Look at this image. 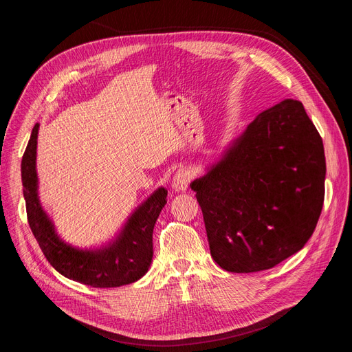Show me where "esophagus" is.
I'll return each instance as SVG.
<instances>
[{
    "label": "esophagus",
    "instance_id": "34e87169",
    "mask_svg": "<svg viewBox=\"0 0 352 352\" xmlns=\"http://www.w3.org/2000/svg\"><path fill=\"white\" fill-rule=\"evenodd\" d=\"M190 179H192V176H190L188 168H185V167L179 168L172 180V188L175 190H177V192H184V190L188 189V186L190 184Z\"/></svg>",
    "mask_w": 352,
    "mask_h": 352
}]
</instances>
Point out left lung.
Listing matches in <instances>:
<instances>
[{"mask_svg": "<svg viewBox=\"0 0 352 352\" xmlns=\"http://www.w3.org/2000/svg\"><path fill=\"white\" fill-rule=\"evenodd\" d=\"M323 141L304 105L263 111L190 188L204 216L211 257L233 273L267 270L310 239L324 201Z\"/></svg>", "mask_w": 352, "mask_h": 352, "instance_id": "obj_1", "label": "left lung"}]
</instances>
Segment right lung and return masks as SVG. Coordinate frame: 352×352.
Returning a JSON list of instances; mask_svg holds the SVG:
<instances>
[{"label": "right lung", "mask_w": 352, "mask_h": 352, "mask_svg": "<svg viewBox=\"0 0 352 352\" xmlns=\"http://www.w3.org/2000/svg\"><path fill=\"white\" fill-rule=\"evenodd\" d=\"M38 129L39 124H35L22 158V182L29 226L48 263L66 278L94 287H117L141 279L153 260V230L167 202V189L155 190L133 212L111 247L102 251L74 250L58 239L39 206L35 170Z\"/></svg>", "instance_id": "right-lung-1"}]
</instances>
